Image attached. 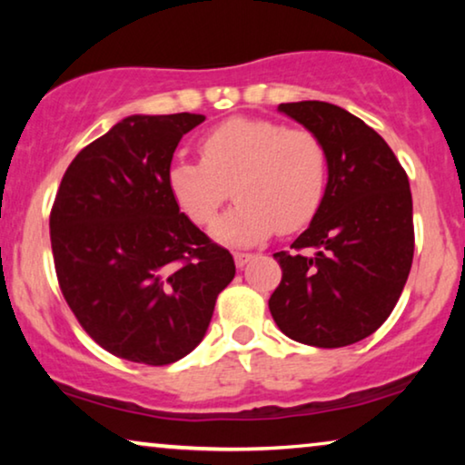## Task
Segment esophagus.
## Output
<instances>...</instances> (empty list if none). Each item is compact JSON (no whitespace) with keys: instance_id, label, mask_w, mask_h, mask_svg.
<instances>
[{"instance_id":"34e87169","label":"esophagus","mask_w":465,"mask_h":465,"mask_svg":"<svg viewBox=\"0 0 465 465\" xmlns=\"http://www.w3.org/2000/svg\"><path fill=\"white\" fill-rule=\"evenodd\" d=\"M253 256L252 253H245V252H234V264L239 266V269H243V266L250 262Z\"/></svg>"}]
</instances>
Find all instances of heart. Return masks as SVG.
<instances>
[{
  "mask_svg": "<svg viewBox=\"0 0 465 465\" xmlns=\"http://www.w3.org/2000/svg\"><path fill=\"white\" fill-rule=\"evenodd\" d=\"M201 163L175 158L167 183L194 224H209L228 194L237 205L212 226L226 245H253L277 228L307 224L326 188V152L307 129H283L264 118H228L199 142Z\"/></svg>",
  "mask_w": 465,
  "mask_h": 465,
  "instance_id": "1",
  "label": "heart"
}]
</instances>
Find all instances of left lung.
I'll return each mask as SVG.
<instances>
[{
	"instance_id": "obj_1",
	"label": "left lung",
	"mask_w": 465,
	"mask_h": 465,
	"mask_svg": "<svg viewBox=\"0 0 465 465\" xmlns=\"http://www.w3.org/2000/svg\"><path fill=\"white\" fill-rule=\"evenodd\" d=\"M323 145L328 182L307 231L277 252L283 277L269 309L279 330L334 349L371 336L409 279L415 231L409 177L364 120L326 101L277 107Z\"/></svg>"
}]
</instances>
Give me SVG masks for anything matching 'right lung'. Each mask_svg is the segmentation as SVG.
Masks as SVG:
<instances>
[{
  "label": "right lung",
  "instance_id": "obj_1",
  "mask_svg": "<svg viewBox=\"0 0 465 465\" xmlns=\"http://www.w3.org/2000/svg\"><path fill=\"white\" fill-rule=\"evenodd\" d=\"M203 114H133L69 164L50 213L63 296L105 351L148 366L199 345L234 277L228 250L180 212L167 171Z\"/></svg>",
  "mask_w": 465,
  "mask_h": 465
}]
</instances>
